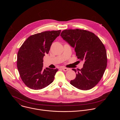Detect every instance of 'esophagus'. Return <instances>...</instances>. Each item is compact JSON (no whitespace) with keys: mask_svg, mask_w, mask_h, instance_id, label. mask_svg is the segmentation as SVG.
<instances>
[{"mask_svg":"<svg viewBox=\"0 0 120 120\" xmlns=\"http://www.w3.org/2000/svg\"><path fill=\"white\" fill-rule=\"evenodd\" d=\"M62 70L64 71H65V72H66V71H68V70H69V69H68V68H65V67H62Z\"/></svg>","mask_w":120,"mask_h":120,"instance_id":"34e87169","label":"esophagus"}]
</instances>
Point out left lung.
Segmentation results:
<instances>
[{
    "mask_svg": "<svg viewBox=\"0 0 120 120\" xmlns=\"http://www.w3.org/2000/svg\"><path fill=\"white\" fill-rule=\"evenodd\" d=\"M60 36L75 48L78 59L84 61L81 70L72 69L77 73L70 84L82 90L92 89L100 81L107 66V54L104 44L94 34L87 30L66 29Z\"/></svg>",
    "mask_w": 120,
    "mask_h": 120,
    "instance_id": "left-lung-1",
    "label": "left lung"
}]
</instances>
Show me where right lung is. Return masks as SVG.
Here are the masks:
<instances>
[{
	"mask_svg": "<svg viewBox=\"0 0 120 120\" xmlns=\"http://www.w3.org/2000/svg\"><path fill=\"white\" fill-rule=\"evenodd\" d=\"M61 30L45 31L30 36L20 47L17 56V67L26 86L34 90L43 89L52 83L58 71L43 69V57L48 54L51 45Z\"/></svg>",
	"mask_w": 120,
	"mask_h": 120,
	"instance_id": "add662e5",
	"label": "right lung"
}]
</instances>
